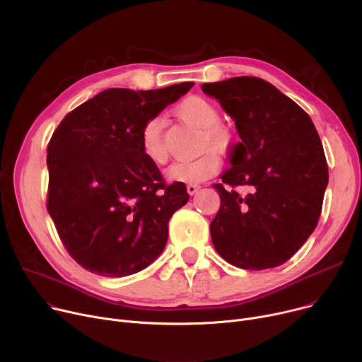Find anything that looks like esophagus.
<instances>
[{
    "label": "esophagus",
    "instance_id": "34e87169",
    "mask_svg": "<svg viewBox=\"0 0 362 362\" xmlns=\"http://www.w3.org/2000/svg\"><path fill=\"white\" fill-rule=\"evenodd\" d=\"M199 185H187L186 189H187V194L189 195H195L198 191H199Z\"/></svg>",
    "mask_w": 362,
    "mask_h": 362
}]
</instances>
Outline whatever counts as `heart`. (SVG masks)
<instances>
[{"instance_id":"1","label":"heart","mask_w":362,"mask_h":362,"mask_svg":"<svg viewBox=\"0 0 362 362\" xmlns=\"http://www.w3.org/2000/svg\"><path fill=\"white\" fill-rule=\"evenodd\" d=\"M179 117L202 129L201 148L210 146L220 154H226L233 145L232 132L220 124V110L210 100L202 97H189L177 107ZM141 148L144 156L152 163L161 165L167 161V148L163 139V123L160 117L146 120L141 129ZM220 168V160L211 149L192 160L175 161L165 170V179L171 183L195 185L214 176Z\"/></svg>"}]
</instances>
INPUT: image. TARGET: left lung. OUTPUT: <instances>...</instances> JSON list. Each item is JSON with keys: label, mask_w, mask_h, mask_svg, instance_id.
I'll return each mask as SVG.
<instances>
[{"label": "left lung", "mask_w": 362, "mask_h": 362, "mask_svg": "<svg viewBox=\"0 0 362 362\" xmlns=\"http://www.w3.org/2000/svg\"><path fill=\"white\" fill-rule=\"evenodd\" d=\"M202 90L235 120L240 138L230 151L232 167L214 185L221 201L210 224L214 248L239 269L277 267L307 242L321 214L329 170L315 126L259 78L204 83Z\"/></svg>", "instance_id": "8db88e82"}]
</instances>
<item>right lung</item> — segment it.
<instances>
[{
	"instance_id": "obj_1",
	"label": "right lung",
	"mask_w": 362,
	"mask_h": 362,
	"mask_svg": "<svg viewBox=\"0 0 362 362\" xmlns=\"http://www.w3.org/2000/svg\"><path fill=\"white\" fill-rule=\"evenodd\" d=\"M194 86L110 88L70 111L48 144V213L71 258L90 273L123 277L164 251L168 220L187 199L165 185L141 148L144 123Z\"/></svg>"
}]
</instances>
